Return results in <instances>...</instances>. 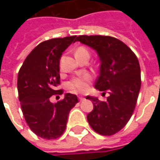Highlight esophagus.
<instances>
[{
  "mask_svg": "<svg viewBox=\"0 0 160 160\" xmlns=\"http://www.w3.org/2000/svg\"><path fill=\"white\" fill-rule=\"evenodd\" d=\"M79 98H80V101H83V100H85V99H86V98H85L84 97H82V96H80V97H79Z\"/></svg>",
  "mask_w": 160,
  "mask_h": 160,
  "instance_id": "esophagus-1",
  "label": "esophagus"
}]
</instances>
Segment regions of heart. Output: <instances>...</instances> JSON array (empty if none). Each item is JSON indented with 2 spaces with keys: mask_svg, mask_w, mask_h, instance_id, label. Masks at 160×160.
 <instances>
[{
  "mask_svg": "<svg viewBox=\"0 0 160 160\" xmlns=\"http://www.w3.org/2000/svg\"><path fill=\"white\" fill-rule=\"evenodd\" d=\"M84 54H89V51L84 46L78 47L75 50V56L84 55ZM92 80V77L90 74L86 73L81 76H77L73 78L72 80L68 81V87L70 90L73 92H85L88 88V83Z\"/></svg>",
  "mask_w": 160,
  "mask_h": 160,
  "instance_id": "1",
  "label": "heart"
}]
</instances>
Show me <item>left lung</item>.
<instances>
[{
	"mask_svg": "<svg viewBox=\"0 0 160 160\" xmlns=\"http://www.w3.org/2000/svg\"><path fill=\"white\" fill-rule=\"evenodd\" d=\"M76 39L98 52L100 74L95 87L101 92L107 90L110 94L106 101L87 96L93 104L87 121L98 134L113 135L128 123L136 105L141 86L137 56L123 42L113 37L80 35Z\"/></svg>",
	"mask_w": 160,
	"mask_h": 160,
	"instance_id": "obj_1",
	"label": "left lung"
}]
</instances>
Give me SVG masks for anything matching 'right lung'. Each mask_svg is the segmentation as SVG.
Masks as SVG:
<instances>
[{"label": "right lung", "mask_w": 160, "mask_h": 160, "mask_svg": "<svg viewBox=\"0 0 160 160\" xmlns=\"http://www.w3.org/2000/svg\"><path fill=\"white\" fill-rule=\"evenodd\" d=\"M76 41V36L52 38L40 42L26 57L18 73V92L26 123L38 136L54 140L64 133L71 109L78 103L76 95L52 104L49 98L63 93L60 85V59L62 52Z\"/></svg>", "instance_id": "1"}]
</instances>
